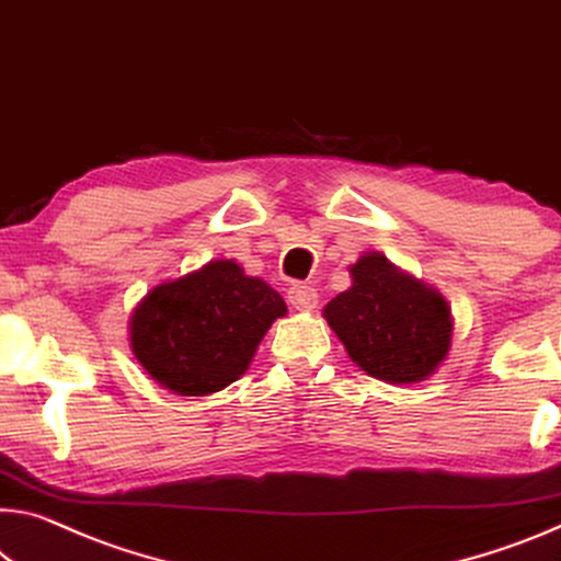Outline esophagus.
Returning <instances> with one entry per match:
<instances>
[{"mask_svg":"<svg viewBox=\"0 0 561 561\" xmlns=\"http://www.w3.org/2000/svg\"><path fill=\"white\" fill-rule=\"evenodd\" d=\"M317 301V289L309 287V284H291L289 287V305L299 312H314Z\"/></svg>","mask_w":561,"mask_h":561,"instance_id":"obj_1","label":"esophagus"}]
</instances>
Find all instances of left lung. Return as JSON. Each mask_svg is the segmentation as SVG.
<instances>
[{"label": "left lung", "mask_w": 561, "mask_h": 561, "mask_svg": "<svg viewBox=\"0 0 561 561\" xmlns=\"http://www.w3.org/2000/svg\"><path fill=\"white\" fill-rule=\"evenodd\" d=\"M352 287L327 301L322 314L350 359L387 385H420L451 350L455 317L442 291L364 252L350 264Z\"/></svg>", "instance_id": "1"}]
</instances>
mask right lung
Instances as JSON below:
<instances>
[{
	"label": "right lung",
	"mask_w": 561,
	"mask_h": 561,
	"mask_svg": "<svg viewBox=\"0 0 561 561\" xmlns=\"http://www.w3.org/2000/svg\"><path fill=\"white\" fill-rule=\"evenodd\" d=\"M282 317L287 305L277 289L249 277L234 260H209L139 299L129 317V350L159 387L209 397L244 375Z\"/></svg>",
	"instance_id": "right-lung-1"
}]
</instances>
